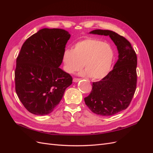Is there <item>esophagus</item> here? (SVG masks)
I'll use <instances>...</instances> for the list:
<instances>
[{"label": "esophagus", "instance_id": "obj_1", "mask_svg": "<svg viewBox=\"0 0 153 153\" xmlns=\"http://www.w3.org/2000/svg\"><path fill=\"white\" fill-rule=\"evenodd\" d=\"M80 79V78H73V82H78Z\"/></svg>", "mask_w": 153, "mask_h": 153}]
</instances>
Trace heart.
Segmentation results:
<instances>
[{"label":"heart","mask_w":153,"mask_h":153,"mask_svg":"<svg viewBox=\"0 0 153 153\" xmlns=\"http://www.w3.org/2000/svg\"><path fill=\"white\" fill-rule=\"evenodd\" d=\"M111 46L99 39L88 38L78 41L73 50L66 49L62 54V61L68 73L79 71L83 66L82 76L98 80L105 78L110 71L114 60Z\"/></svg>","instance_id":"heart-1"}]
</instances>
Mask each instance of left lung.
<instances>
[{"label":"left lung","mask_w":153,"mask_h":153,"mask_svg":"<svg viewBox=\"0 0 153 153\" xmlns=\"http://www.w3.org/2000/svg\"><path fill=\"white\" fill-rule=\"evenodd\" d=\"M90 34L109 36L116 45L119 56L113 69L100 81L92 83L90 94L84 98L92 112L104 116L128 108L136 90L137 57L131 43L117 33L96 29Z\"/></svg>","instance_id":"1"}]
</instances>
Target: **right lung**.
Wrapping results in <instances>:
<instances>
[{
    "mask_svg": "<svg viewBox=\"0 0 153 153\" xmlns=\"http://www.w3.org/2000/svg\"><path fill=\"white\" fill-rule=\"evenodd\" d=\"M70 36L64 29L45 28L23 44L16 59L15 90L29 112L50 114L71 85V76L59 68Z\"/></svg>",
    "mask_w": 153,
    "mask_h": 153,
    "instance_id": "1",
    "label": "right lung"
}]
</instances>
